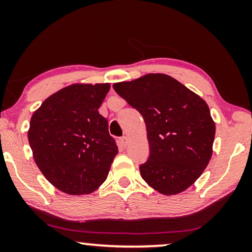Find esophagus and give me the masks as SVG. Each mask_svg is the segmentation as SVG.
I'll return each mask as SVG.
<instances>
[{
  "label": "esophagus",
  "mask_w": 252,
  "mask_h": 252,
  "mask_svg": "<svg viewBox=\"0 0 252 252\" xmlns=\"http://www.w3.org/2000/svg\"><path fill=\"white\" fill-rule=\"evenodd\" d=\"M127 144H128V139H127V136H123L122 139H120V146L125 148Z\"/></svg>",
  "instance_id": "34e87169"
}]
</instances>
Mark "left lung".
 Here are the masks:
<instances>
[{
  "instance_id": "obj_1",
  "label": "left lung",
  "mask_w": 252,
  "mask_h": 252,
  "mask_svg": "<svg viewBox=\"0 0 252 252\" xmlns=\"http://www.w3.org/2000/svg\"><path fill=\"white\" fill-rule=\"evenodd\" d=\"M143 117L149 157L140 165L144 181L164 195L194 184L212 156L216 125L208 104L170 75L150 73L113 85Z\"/></svg>"
}]
</instances>
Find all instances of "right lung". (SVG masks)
<instances>
[{"label": "right lung", "instance_id": "1", "mask_svg": "<svg viewBox=\"0 0 252 252\" xmlns=\"http://www.w3.org/2000/svg\"><path fill=\"white\" fill-rule=\"evenodd\" d=\"M109 89V84L71 85L48 97L31 118L34 160L61 191L91 194L108 177L118 147L98 108Z\"/></svg>", "mask_w": 252, "mask_h": 252}]
</instances>
